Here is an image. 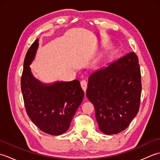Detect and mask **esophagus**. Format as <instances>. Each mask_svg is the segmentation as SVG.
<instances>
[{
  "mask_svg": "<svg viewBox=\"0 0 160 160\" xmlns=\"http://www.w3.org/2000/svg\"><path fill=\"white\" fill-rule=\"evenodd\" d=\"M80 84H81V87H82V89H83V91H84V92H86L87 89V82L85 80H82L80 82Z\"/></svg>",
  "mask_w": 160,
  "mask_h": 160,
  "instance_id": "esophagus-1",
  "label": "esophagus"
}]
</instances>
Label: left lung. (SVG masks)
Returning <instances> with one entry per match:
<instances>
[{
  "instance_id": "obj_1",
  "label": "left lung",
  "mask_w": 160,
  "mask_h": 160,
  "mask_svg": "<svg viewBox=\"0 0 160 160\" xmlns=\"http://www.w3.org/2000/svg\"><path fill=\"white\" fill-rule=\"evenodd\" d=\"M87 87L100 130L106 135L125 130L140 108L141 73L136 54L129 53L94 71Z\"/></svg>"
}]
</instances>
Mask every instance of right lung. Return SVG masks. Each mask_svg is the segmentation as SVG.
Instances as JSON below:
<instances>
[{
	"label": "right lung",
	"mask_w": 160,
	"mask_h": 160,
	"mask_svg": "<svg viewBox=\"0 0 160 160\" xmlns=\"http://www.w3.org/2000/svg\"><path fill=\"white\" fill-rule=\"evenodd\" d=\"M38 47V39H36L24 60L21 77L24 103L28 116L40 130L52 135H59L69 129L84 93L78 80L47 84L33 77L29 65Z\"/></svg>",
	"instance_id": "1"
}]
</instances>
